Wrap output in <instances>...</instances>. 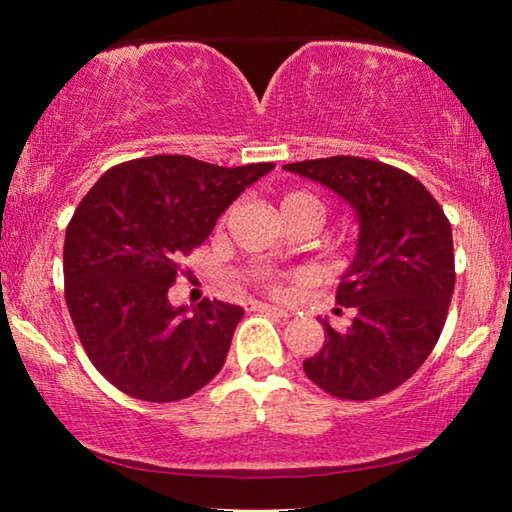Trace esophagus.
<instances>
[{"instance_id":"esophagus-1","label":"esophagus","mask_w":512,"mask_h":512,"mask_svg":"<svg viewBox=\"0 0 512 512\" xmlns=\"http://www.w3.org/2000/svg\"><path fill=\"white\" fill-rule=\"evenodd\" d=\"M253 309L259 311V314H266V316H275V318H282L287 320L291 314L289 311H284L280 307H273V305H266V302H253Z\"/></svg>"}]
</instances>
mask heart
Listing matches in <instances>:
<instances>
[{
  "label": "heart",
  "instance_id": "1",
  "mask_svg": "<svg viewBox=\"0 0 512 512\" xmlns=\"http://www.w3.org/2000/svg\"><path fill=\"white\" fill-rule=\"evenodd\" d=\"M280 207H282V216L309 214V216H314L318 223H323V219H325V203L311 192H289V194H284ZM268 289H271L273 293L282 291L275 282H268Z\"/></svg>",
  "mask_w": 512,
  "mask_h": 512
}]
</instances>
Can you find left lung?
Masks as SVG:
<instances>
[{"instance_id": "left-lung-1", "label": "left lung", "mask_w": 512, "mask_h": 512, "mask_svg": "<svg viewBox=\"0 0 512 512\" xmlns=\"http://www.w3.org/2000/svg\"><path fill=\"white\" fill-rule=\"evenodd\" d=\"M332 189L359 216L357 253L336 302L354 307L350 327L318 318L325 343L305 375L339 400H375L418 370L443 332L454 293V241L427 187L391 164L334 155L284 164Z\"/></svg>"}]
</instances>
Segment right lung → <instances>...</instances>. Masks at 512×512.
<instances>
[{
	"label": "right lung",
	"instance_id": "right-lung-1",
	"mask_svg": "<svg viewBox=\"0 0 512 512\" xmlns=\"http://www.w3.org/2000/svg\"><path fill=\"white\" fill-rule=\"evenodd\" d=\"M275 167H219L151 155L103 173L65 232V302L92 366L121 393L178 402L212 381L244 309L221 300L171 307L180 259L230 203Z\"/></svg>",
	"mask_w": 512,
	"mask_h": 512
}]
</instances>
